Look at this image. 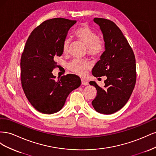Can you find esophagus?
<instances>
[{"instance_id": "1", "label": "esophagus", "mask_w": 156, "mask_h": 156, "mask_svg": "<svg viewBox=\"0 0 156 156\" xmlns=\"http://www.w3.org/2000/svg\"><path fill=\"white\" fill-rule=\"evenodd\" d=\"M81 84H83V85H88V82L85 81V80L82 79L81 80Z\"/></svg>"}]
</instances>
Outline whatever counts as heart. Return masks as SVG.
<instances>
[{
    "mask_svg": "<svg viewBox=\"0 0 156 156\" xmlns=\"http://www.w3.org/2000/svg\"><path fill=\"white\" fill-rule=\"evenodd\" d=\"M75 36L87 46V53L93 56H100L104 50V44L100 39L97 33L86 25H82L75 31ZM71 40L66 38L62 43V52L64 54L68 53ZM69 69L80 76H84L87 69L90 68V64L86 61L74 59L68 65Z\"/></svg>",
    "mask_w": 156,
    "mask_h": 156,
    "instance_id": "obj_1",
    "label": "heart"
}]
</instances>
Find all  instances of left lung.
Returning a JSON list of instances; mask_svg holds the SVG:
<instances>
[{"label":"left lung","mask_w":156,"mask_h":156,"mask_svg":"<svg viewBox=\"0 0 156 156\" xmlns=\"http://www.w3.org/2000/svg\"><path fill=\"white\" fill-rule=\"evenodd\" d=\"M100 26L105 41V51L92 70L94 77L106 76L103 88L96 82L97 96L92 105L97 112L110 115L123 107L133 92L136 83L135 57L121 30L114 22L103 18H94Z\"/></svg>","instance_id":"1"}]
</instances>
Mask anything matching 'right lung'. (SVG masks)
<instances>
[{"label":"right lung","instance_id":"obj_1","mask_svg":"<svg viewBox=\"0 0 156 156\" xmlns=\"http://www.w3.org/2000/svg\"><path fill=\"white\" fill-rule=\"evenodd\" d=\"M76 21L54 18L44 21L33 30L21 58L23 91L36 109L44 114L61 110L69 93L81 85L77 75L68 74L57 81L52 73L55 59L62 55V43Z\"/></svg>","mask_w":156,"mask_h":156}]
</instances>
